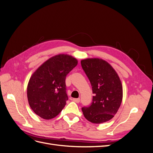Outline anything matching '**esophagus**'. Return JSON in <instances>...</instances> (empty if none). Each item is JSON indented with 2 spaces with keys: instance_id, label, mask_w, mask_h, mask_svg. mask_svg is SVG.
Here are the masks:
<instances>
[{
  "instance_id": "esophagus-1",
  "label": "esophagus",
  "mask_w": 153,
  "mask_h": 153,
  "mask_svg": "<svg viewBox=\"0 0 153 153\" xmlns=\"http://www.w3.org/2000/svg\"><path fill=\"white\" fill-rule=\"evenodd\" d=\"M72 100L74 101V102H75V103H78L80 102V98H73V99H72Z\"/></svg>"
}]
</instances>
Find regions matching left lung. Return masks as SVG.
Instances as JSON below:
<instances>
[{
	"label": "left lung",
	"mask_w": 153,
	"mask_h": 153,
	"mask_svg": "<svg viewBox=\"0 0 153 153\" xmlns=\"http://www.w3.org/2000/svg\"><path fill=\"white\" fill-rule=\"evenodd\" d=\"M81 65L92 86V101L82 110L88 121L105 123L116 114L123 100L121 82L112 66L101 59H87Z\"/></svg>",
	"instance_id": "8db88e82"
}]
</instances>
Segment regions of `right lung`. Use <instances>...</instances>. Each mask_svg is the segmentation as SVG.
Returning a JSON list of instances; mask_svg holds the SVG:
<instances>
[{
  "instance_id": "1",
  "label": "right lung",
  "mask_w": 153,
  "mask_h": 153,
  "mask_svg": "<svg viewBox=\"0 0 153 153\" xmlns=\"http://www.w3.org/2000/svg\"><path fill=\"white\" fill-rule=\"evenodd\" d=\"M78 64L71 55L51 57L31 76L27 85V98L34 112L45 119L56 117L68 100L66 78Z\"/></svg>"
}]
</instances>
